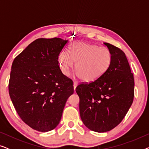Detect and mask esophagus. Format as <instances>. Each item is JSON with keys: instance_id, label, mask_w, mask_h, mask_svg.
Wrapping results in <instances>:
<instances>
[{"instance_id": "1", "label": "esophagus", "mask_w": 149, "mask_h": 149, "mask_svg": "<svg viewBox=\"0 0 149 149\" xmlns=\"http://www.w3.org/2000/svg\"><path fill=\"white\" fill-rule=\"evenodd\" d=\"M77 85H78V83L76 82V81H74V83H73V87H74V90H75V89H76Z\"/></svg>"}]
</instances>
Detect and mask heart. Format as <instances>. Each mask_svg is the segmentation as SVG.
I'll return each mask as SVG.
<instances>
[{"label":"heart","instance_id":"b5f03b06","mask_svg":"<svg viewBox=\"0 0 149 149\" xmlns=\"http://www.w3.org/2000/svg\"><path fill=\"white\" fill-rule=\"evenodd\" d=\"M69 53L63 51L59 55L60 68L68 75L74 66L77 74L84 82L96 81L105 74L111 66L112 54L107 48L83 42H74Z\"/></svg>","mask_w":149,"mask_h":149}]
</instances>
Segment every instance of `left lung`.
Masks as SVG:
<instances>
[{
    "label": "left lung",
    "instance_id": "left-lung-1",
    "mask_svg": "<svg viewBox=\"0 0 149 149\" xmlns=\"http://www.w3.org/2000/svg\"><path fill=\"white\" fill-rule=\"evenodd\" d=\"M104 44L112 54L109 69L96 81L76 87L83 123L100 133L109 132L121 123L134 96V74L125 53L108 42Z\"/></svg>",
    "mask_w": 149,
    "mask_h": 149
}]
</instances>
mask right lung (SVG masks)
Returning a JSON list of instances; mask_svg holds the SVG:
<instances>
[{"label":"right lung","instance_id":"obj_1","mask_svg":"<svg viewBox=\"0 0 149 149\" xmlns=\"http://www.w3.org/2000/svg\"><path fill=\"white\" fill-rule=\"evenodd\" d=\"M68 40L38 38L14 59L9 93L19 117L36 131L57 127L67 100L74 93L73 82L62 74L58 56Z\"/></svg>","mask_w":149,"mask_h":149}]
</instances>
